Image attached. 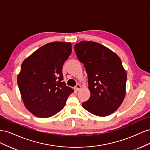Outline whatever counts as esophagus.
I'll return each instance as SVG.
<instances>
[{"label":"esophagus","instance_id":"1","mask_svg":"<svg viewBox=\"0 0 150 150\" xmlns=\"http://www.w3.org/2000/svg\"><path fill=\"white\" fill-rule=\"evenodd\" d=\"M81 88V85H79V84H76V86L74 87V89H75L76 91H79Z\"/></svg>","mask_w":150,"mask_h":150}]
</instances>
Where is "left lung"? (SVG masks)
I'll return each mask as SVG.
<instances>
[{"label":"left lung","instance_id":"obj_1","mask_svg":"<svg viewBox=\"0 0 150 150\" xmlns=\"http://www.w3.org/2000/svg\"><path fill=\"white\" fill-rule=\"evenodd\" d=\"M79 61L88 74L91 96L83 107L98 116L114 112L124 100L126 72L119 56L110 49L91 41H81L74 46Z\"/></svg>","mask_w":150,"mask_h":150}]
</instances>
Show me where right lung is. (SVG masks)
Masks as SVG:
<instances>
[{
  "mask_svg": "<svg viewBox=\"0 0 150 150\" xmlns=\"http://www.w3.org/2000/svg\"><path fill=\"white\" fill-rule=\"evenodd\" d=\"M71 52V42H50L22 62L17 84L25 108L34 116L46 118L57 114L74 92L62 75L63 64Z\"/></svg>",
  "mask_w": 150,
  "mask_h": 150,
  "instance_id": "obj_1",
  "label": "right lung"
}]
</instances>
